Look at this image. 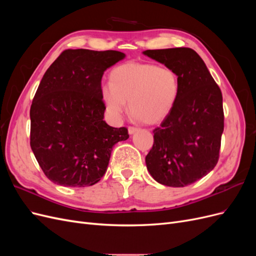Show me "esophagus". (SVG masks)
Masks as SVG:
<instances>
[{"label":"esophagus","instance_id":"1","mask_svg":"<svg viewBox=\"0 0 256 256\" xmlns=\"http://www.w3.org/2000/svg\"><path fill=\"white\" fill-rule=\"evenodd\" d=\"M140 129L138 127H134V126H129L128 127V131H129V134H134V132H136V131Z\"/></svg>","mask_w":256,"mask_h":256}]
</instances>
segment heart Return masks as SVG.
I'll return each mask as SVG.
<instances>
[{
  "mask_svg": "<svg viewBox=\"0 0 256 256\" xmlns=\"http://www.w3.org/2000/svg\"><path fill=\"white\" fill-rule=\"evenodd\" d=\"M110 82L102 90L110 115L120 118L129 102L131 115L146 125L164 120L180 94V76L174 69L150 63H127L116 67Z\"/></svg>",
  "mask_w": 256,
  "mask_h": 256,
  "instance_id": "b5f03b06",
  "label": "heart"
}]
</instances>
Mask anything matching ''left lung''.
<instances>
[{"mask_svg": "<svg viewBox=\"0 0 256 256\" xmlns=\"http://www.w3.org/2000/svg\"><path fill=\"white\" fill-rule=\"evenodd\" d=\"M145 56L173 68L180 94L172 112L154 128L145 158L152 178L168 187H184L218 164L224 129L222 92L198 54L190 48L146 50Z\"/></svg>", "mask_w": 256, "mask_h": 256, "instance_id": "8db88e82", "label": "left lung"}]
</instances>
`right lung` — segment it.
<instances>
[{"label": "right lung", "mask_w": 256, "mask_h": 256, "mask_svg": "<svg viewBox=\"0 0 256 256\" xmlns=\"http://www.w3.org/2000/svg\"><path fill=\"white\" fill-rule=\"evenodd\" d=\"M125 58L120 51L67 49L47 69L30 110V144L51 182L65 187L98 182L112 147L129 138L126 127L104 120V70Z\"/></svg>", "instance_id": "1"}]
</instances>
